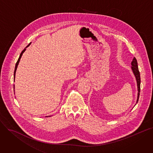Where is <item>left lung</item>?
Instances as JSON below:
<instances>
[{
	"instance_id": "obj_1",
	"label": "left lung",
	"mask_w": 153,
	"mask_h": 153,
	"mask_svg": "<svg viewBox=\"0 0 153 153\" xmlns=\"http://www.w3.org/2000/svg\"><path fill=\"white\" fill-rule=\"evenodd\" d=\"M131 65H132L131 68H132V72L135 76V78H136L137 83V89H138V96H137V103L139 98L140 92V72L139 71L138 64H137V61L136 58H134L131 62Z\"/></svg>"
}]
</instances>
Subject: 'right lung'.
Segmentation results:
<instances>
[{
	"label": "right lung",
	"instance_id": "1",
	"mask_svg": "<svg viewBox=\"0 0 153 153\" xmlns=\"http://www.w3.org/2000/svg\"><path fill=\"white\" fill-rule=\"evenodd\" d=\"M29 45H30V44H28V45L27 46V47L28 46H29ZM25 48H24V49L22 50V52H21V53L20 54V56H19V59H18V61H17V62H16V64L15 69H14V78H15V74H16V69H17V67H18V64H19V62L20 59H21V56H22V55L23 53L25 52Z\"/></svg>",
	"mask_w": 153,
	"mask_h": 153
}]
</instances>
